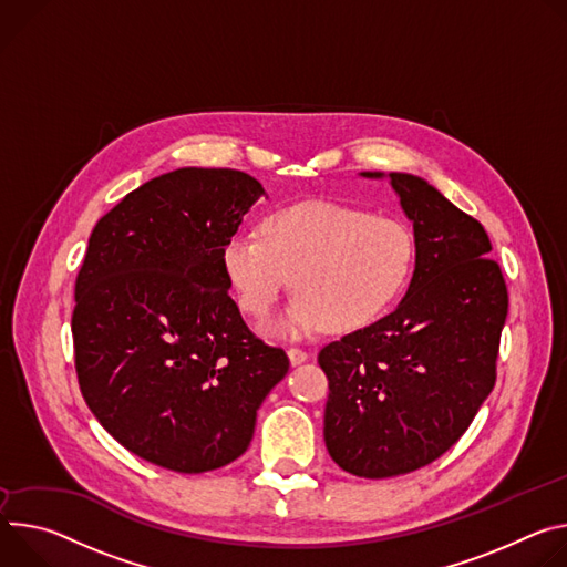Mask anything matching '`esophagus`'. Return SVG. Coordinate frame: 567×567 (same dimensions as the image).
Instances as JSON below:
<instances>
[{"instance_id": "obj_1", "label": "esophagus", "mask_w": 567, "mask_h": 567, "mask_svg": "<svg viewBox=\"0 0 567 567\" xmlns=\"http://www.w3.org/2000/svg\"><path fill=\"white\" fill-rule=\"evenodd\" d=\"M288 358H290L292 364H301V362H306V360L310 358V353L303 351V349H299V347H290V349H288Z\"/></svg>"}]
</instances>
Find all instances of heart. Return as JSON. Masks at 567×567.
<instances>
[{
  "label": "heart",
  "mask_w": 567,
  "mask_h": 567,
  "mask_svg": "<svg viewBox=\"0 0 567 567\" xmlns=\"http://www.w3.org/2000/svg\"><path fill=\"white\" fill-rule=\"evenodd\" d=\"M220 264L249 318H268L292 279L297 297L277 331L303 336L327 324L347 333L381 318L401 295L414 264V238L390 216L301 203L268 214L259 236L231 234Z\"/></svg>",
  "instance_id": "heart-1"
}]
</instances>
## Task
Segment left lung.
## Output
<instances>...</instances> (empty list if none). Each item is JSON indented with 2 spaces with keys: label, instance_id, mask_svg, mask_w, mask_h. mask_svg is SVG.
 Instances as JSON below:
<instances>
[{
  "label": "left lung",
  "instance_id": "8db88e82",
  "mask_svg": "<svg viewBox=\"0 0 567 567\" xmlns=\"http://www.w3.org/2000/svg\"><path fill=\"white\" fill-rule=\"evenodd\" d=\"M390 179L414 227L410 288L390 316L318 355L329 455L367 480L412 473L460 442L495 385L509 310L484 227L425 179Z\"/></svg>",
  "mask_w": 567,
  "mask_h": 567
}]
</instances>
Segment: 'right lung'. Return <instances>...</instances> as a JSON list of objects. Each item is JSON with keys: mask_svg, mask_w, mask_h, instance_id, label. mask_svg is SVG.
I'll return each instance as SVG.
<instances>
[{"mask_svg": "<svg viewBox=\"0 0 567 567\" xmlns=\"http://www.w3.org/2000/svg\"><path fill=\"white\" fill-rule=\"evenodd\" d=\"M234 168H177L94 227L72 336L83 399L116 442L175 473L240 457L290 360L247 329L220 264L264 196Z\"/></svg>", "mask_w": 567, "mask_h": 567, "instance_id": "1", "label": "right lung"}]
</instances>
